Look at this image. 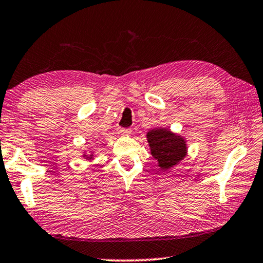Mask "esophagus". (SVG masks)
Listing matches in <instances>:
<instances>
[{
    "mask_svg": "<svg viewBox=\"0 0 263 263\" xmlns=\"http://www.w3.org/2000/svg\"><path fill=\"white\" fill-rule=\"evenodd\" d=\"M131 132H132V130H131V128H128V127H119L118 128V133H119V135H122V136L131 135Z\"/></svg>",
    "mask_w": 263,
    "mask_h": 263,
    "instance_id": "1",
    "label": "esophagus"
}]
</instances>
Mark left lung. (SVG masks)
<instances>
[{
    "instance_id": "1",
    "label": "left lung",
    "mask_w": 263,
    "mask_h": 263,
    "mask_svg": "<svg viewBox=\"0 0 263 263\" xmlns=\"http://www.w3.org/2000/svg\"><path fill=\"white\" fill-rule=\"evenodd\" d=\"M151 153L161 170H168L177 165L186 156V143L180 136L166 128H157L147 133Z\"/></svg>"
}]
</instances>
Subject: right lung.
<instances>
[{
	"mask_svg": "<svg viewBox=\"0 0 263 263\" xmlns=\"http://www.w3.org/2000/svg\"><path fill=\"white\" fill-rule=\"evenodd\" d=\"M86 158H91V157H86Z\"/></svg>",
	"mask_w": 263,
	"mask_h": 263,
	"instance_id": "1",
	"label": "right lung"
}]
</instances>
